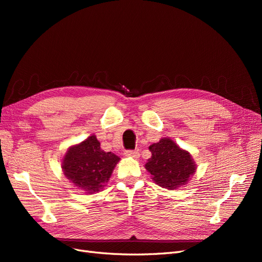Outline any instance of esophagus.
I'll use <instances>...</instances> for the list:
<instances>
[{"instance_id": "obj_1", "label": "esophagus", "mask_w": 262, "mask_h": 262, "mask_svg": "<svg viewBox=\"0 0 262 262\" xmlns=\"http://www.w3.org/2000/svg\"><path fill=\"white\" fill-rule=\"evenodd\" d=\"M124 155L126 157H132V158H134V160H138V158L140 157V154L138 150H125Z\"/></svg>"}]
</instances>
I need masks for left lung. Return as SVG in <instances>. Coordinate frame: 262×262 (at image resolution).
<instances>
[{"label":"left lung","instance_id":"8db88e82","mask_svg":"<svg viewBox=\"0 0 262 262\" xmlns=\"http://www.w3.org/2000/svg\"><path fill=\"white\" fill-rule=\"evenodd\" d=\"M152 156L145 164L156 185L176 190L187 185L196 170V164L188 150L178 146L170 138H162L149 145Z\"/></svg>","mask_w":262,"mask_h":262}]
</instances>
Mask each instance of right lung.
<instances>
[{
	"label": "right lung",
	"mask_w": 262,
	"mask_h": 262,
	"mask_svg": "<svg viewBox=\"0 0 262 262\" xmlns=\"http://www.w3.org/2000/svg\"><path fill=\"white\" fill-rule=\"evenodd\" d=\"M119 161L120 157L116 154L101 149L100 142L92 134L68 148L61 167L71 184L87 194H94L106 186Z\"/></svg>",
	"instance_id": "add662e5"
}]
</instances>
